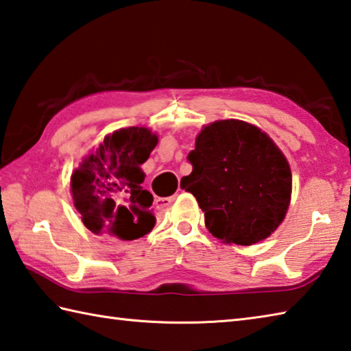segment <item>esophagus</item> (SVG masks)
I'll use <instances>...</instances> for the list:
<instances>
[{"label":"esophagus","mask_w":351,"mask_h":351,"mask_svg":"<svg viewBox=\"0 0 351 351\" xmlns=\"http://www.w3.org/2000/svg\"><path fill=\"white\" fill-rule=\"evenodd\" d=\"M181 190V189H178ZM175 201V196H169V197H156L155 199V206L156 208H164V207H169L171 202Z\"/></svg>","instance_id":"34e87169"}]
</instances>
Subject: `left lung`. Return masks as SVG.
I'll use <instances>...</instances> for the list:
<instances>
[{"label": "left lung", "instance_id": "left-lung-1", "mask_svg": "<svg viewBox=\"0 0 351 351\" xmlns=\"http://www.w3.org/2000/svg\"><path fill=\"white\" fill-rule=\"evenodd\" d=\"M187 161L193 170L181 187L196 197L215 238L252 245L282 222L291 195L290 165L258 127L238 119L206 125Z\"/></svg>", "mask_w": 351, "mask_h": 351}]
</instances>
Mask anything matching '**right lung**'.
I'll return each mask as SVG.
<instances>
[{
    "label": "right lung",
    "instance_id": "add662e5",
    "mask_svg": "<svg viewBox=\"0 0 351 351\" xmlns=\"http://www.w3.org/2000/svg\"><path fill=\"white\" fill-rule=\"evenodd\" d=\"M156 143L158 136L145 127L117 130L73 171V204L88 230L121 241L152 232L156 222L150 208L154 196L141 186V164Z\"/></svg>",
    "mask_w": 351,
    "mask_h": 351
}]
</instances>
